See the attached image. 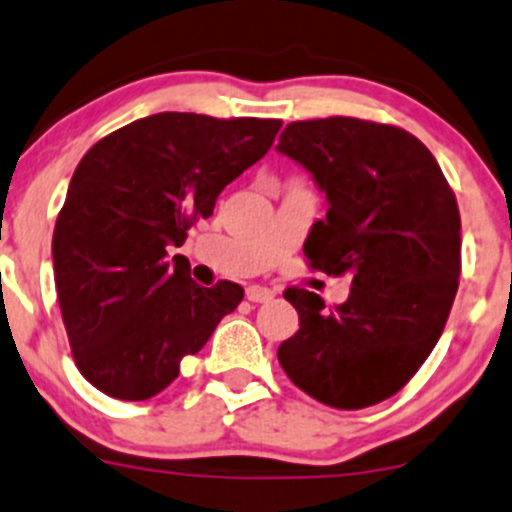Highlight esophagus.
Segmentation results:
<instances>
[{
    "label": "esophagus",
    "mask_w": 512,
    "mask_h": 512,
    "mask_svg": "<svg viewBox=\"0 0 512 512\" xmlns=\"http://www.w3.org/2000/svg\"><path fill=\"white\" fill-rule=\"evenodd\" d=\"M275 297V292L270 287H262V285H250L247 287V300L250 302H267Z\"/></svg>",
    "instance_id": "34e87169"
}]
</instances>
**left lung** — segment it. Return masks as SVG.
Returning <instances> with one entry per match:
<instances>
[{"label":"left lung","instance_id":"1","mask_svg":"<svg viewBox=\"0 0 512 512\" xmlns=\"http://www.w3.org/2000/svg\"><path fill=\"white\" fill-rule=\"evenodd\" d=\"M277 152L325 192L327 215L305 257L350 275L335 310L315 292L285 290L300 330L277 350L297 388L340 410L398 393L443 335L460 277V212L428 147L410 132L355 117L287 124Z\"/></svg>","mask_w":512,"mask_h":512}]
</instances>
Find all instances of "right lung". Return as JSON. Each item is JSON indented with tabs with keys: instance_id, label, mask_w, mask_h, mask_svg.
I'll list each match as a JSON object with an SVG mask.
<instances>
[{
	"instance_id": "right-lung-1",
	"label": "right lung",
	"mask_w": 512,
	"mask_h": 512,
	"mask_svg": "<svg viewBox=\"0 0 512 512\" xmlns=\"http://www.w3.org/2000/svg\"><path fill=\"white\" fill-rule=\"evenodd\" d=\"M280 119L195 112L142 117L99 140L74 170L52 237L54 282L79 372L117 400H147L180 375L245 297L200 287L182 255L200 217L267 155Z\"/></svg>"
}]
</instances>
